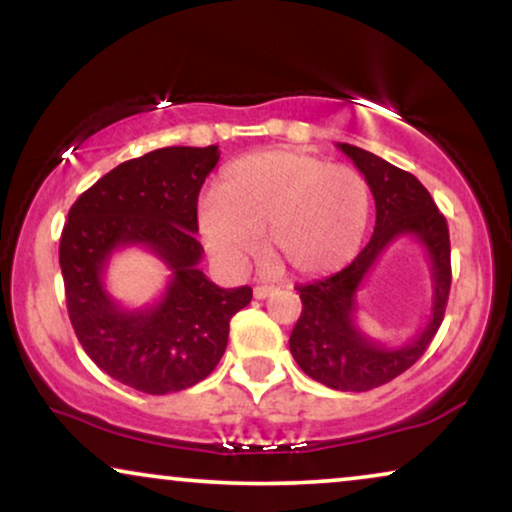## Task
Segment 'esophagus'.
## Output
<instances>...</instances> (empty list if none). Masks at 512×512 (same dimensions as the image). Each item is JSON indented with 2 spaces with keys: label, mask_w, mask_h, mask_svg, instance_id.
I'll use <instances>...</instances> for the list:
<instances>
[{
  "label": "esophagus",
  "mask_w": 512,
  "mask_h": 512,
  "mask_svg": "<svg viewBox=\"0 0 512 512\" xmlns=\"http://www.w3.org/2000/svg\"><path fill=\"white\" fill-rule=\"evenodd\" d=\"M276 292V288H271V285H257L255 290H252V295H255V299H267Z\"/></svg>",
  "instance_id": "1"
}]
</instances>
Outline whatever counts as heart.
Returning a JSON list of instances; mask_svg holds the SVG:
<instances>
[{
	"label": "heart",
	"instance_id": "b5f03b06",
	"mask_svg": "<svg viewBox=\"0 0 512 512\" xmlns=\"http://www.w3.org/2000/svg\"><path fill=\"white\" fill-rule=\"evenodd\" d=\"M372 194L356 168L295 149L245 154L222 170L199 208V234L213 260L241 271L264 252L299 278H323L356 260Z\"/></svg>",
	"mask_w": 512,
	"mask_h": 512
}]
</instances>
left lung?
I'll list each match as a JSON object with an SVG mask.
<instances>
[{
	"label": "left lung",
	"instance_id": "1",
	"mask_svg": "<svg viewBox=\"0 0 512 512\" xmlns=\"http://www.w3.org/2000/svg\"><path fill=\"white\" fill-rule=\"evenodd\" d=\"M356 163L374 196L377 222L370 243L339 274L297 285L302 316L290 335V353L304 374L335 391H370L403 374L424 356L445 316L452 285L447 220L412 173L381 156L337 142ZM410 237L432 264L434 297L427 325L410 343L391 347L367 338L355 323L357 290L388 244Z\"/></svg>",
	"mask_w": 512,
	"mask_h": 512
}]
</instances>
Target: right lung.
<instances>
[{
	"mask_svg": "<svg viewBox=\"0 0 512 512\" xmlns=\"http://www.w3.org/2000/svg\"><path fill=\"white\" fill-rule=\"evenodd\" d=\"M220 149L163 147L119 163L74 201L60 236L67 313L88 358L135 391L166 395L215 370L229 320L252 290L220 288L199 269L196 201ZM138 244L171 271L154 305L128 310L108 295L104 274L117 249Z\"/></svg>",
	"mask_w": 512,
	"mask_h": 512,
	"instance_id": "1",
	"label": "right lung"
}]
</instances>
